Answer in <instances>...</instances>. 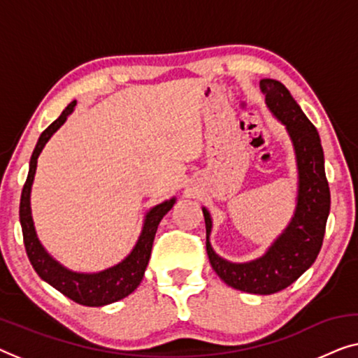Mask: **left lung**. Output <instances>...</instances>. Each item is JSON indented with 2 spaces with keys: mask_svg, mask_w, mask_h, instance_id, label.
<instances>
[{
  "mask_svg": "<svg viewBox=\"0 0 358 358\" xmlns=\"http://www.w3.org/2000/svg\"><path fill=\"white\" fill-rule=\"evenodd\" d=\"M260 89L265 93L269 113L286 127L294 147L297 199L291 221L262 257L236 263L213 250L210 242L213 220L205 206L201 211L206 226V253L217 276L237 291L269 295L291 286L317 260L329 216L331 195L317 127L281 82L262 79Z\"/></svg>",
  "mask_w": 358,
  "mask_h": 358,
  "instance_id": "left-lung-1",
  "label": "left lung"
}]
</instances>
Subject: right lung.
<instances>
[{
	"mask_svg": "<svg viewBox=\"0 0 358 358\" xmlns=\"http://www.w3.org/2000/svg\"><path fill=\"white\" fill-rule=\"evenodd\" d=\"M76 105V100L69 103L66 110L61 113V116L53 124H50L38 137V142L35 145L32 158H30L29 163L27 180H25L22 195H20L19 217L20 226H22L25 250H27L29 260L38 276L45 282H48L50 286H53L56 291L64 294L66 297H69L77 303L85 305V307H103V305L117 302V300L127 297L142 282L150 255H152V247L158 224L162 222L163 216L174 206L176 196L152 206L145 213L142 231L136 245L132 247L131 253L116 265L101 269V271L82 273L69 269L56 260L55 257H51V253L43 247V243L40 242L37 236V231H35L32 208H30V192H32L35 173H37V159L41 150L55 136V132L67 121V117L72 115Z\"/></svg>",
	"mask_w": 358,
	"mask_h": 358,
	"instance_id": "1",
	"label": "right lung"
}]
</instances>
